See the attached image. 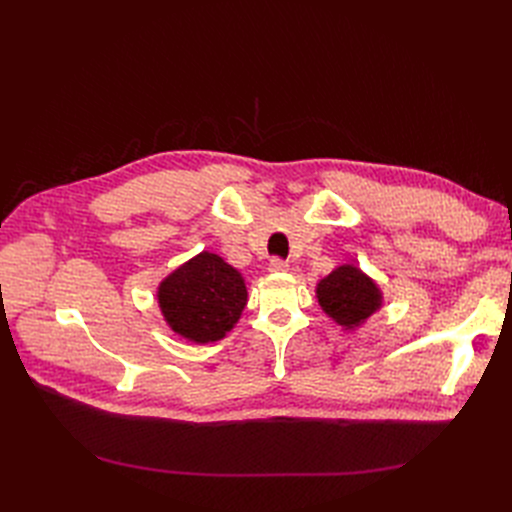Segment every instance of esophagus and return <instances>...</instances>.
Segmentation results:
<instances>
[{"label": "esophagus", "mask_w": 512, "mask_h": 512, "mask_svg": "<svg viewBox=\"0 0 512 512\" xmlns=\"http://www.w3.org/2000/svg\"><path fill=\"white\" fill-rule=\"evenodd\" d=\"M269 269H271V271H275V273L288 271V262H286V260H282V258H273V260L269 262Z\"/></svg>", "instance_id": "34e87169"}]
</instances>
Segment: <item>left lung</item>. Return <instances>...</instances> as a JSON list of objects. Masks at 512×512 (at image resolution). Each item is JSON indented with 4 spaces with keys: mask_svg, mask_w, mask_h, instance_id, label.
<instances>
[{
    "mask_svg": "<svg viewBox=\"0 0 512 512\" xmlns=\"http://www.w3.org/2000/svg\"><path fill=\"white\" fill-rule=\"evenodd\" d=\"M316 297L322 312L346 331L361 327L382 305L378 284L354 265L337 267L320 280L316 286Z\"/></svg>",
    "mask_w": 512,
    "mask_h": 512,
    "instance_id": "1",
    "label": "left lung"
}]
</instances>
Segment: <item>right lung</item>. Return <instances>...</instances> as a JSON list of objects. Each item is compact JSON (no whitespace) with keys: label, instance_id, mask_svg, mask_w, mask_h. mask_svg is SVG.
<instances>
[{"label":"right lung","instance_id":"obj_1","mask_svg":"<svg viewBox=\"0 0 512 512\" xmlns=\"http://www.w3.org/2000/svg\"><path fill=\"white\" fill-rule=\"evenodd\" d=\"M158 303L177 335L194 344L218 342L247 305L245 280L222 256L200 252L164 277Z\"/></svg>","mask_w":512,"mask_h":512}]
</instances>
